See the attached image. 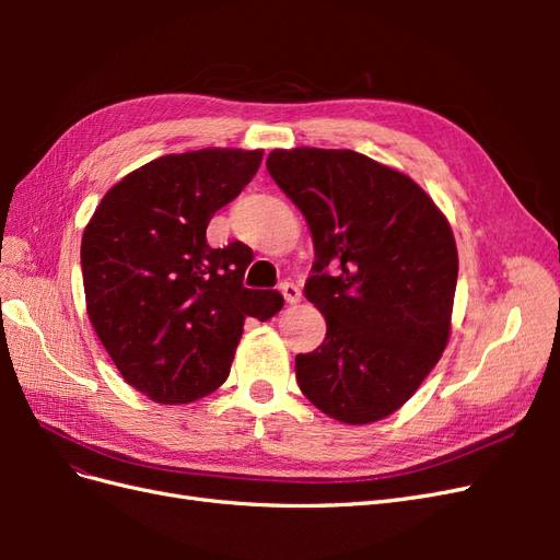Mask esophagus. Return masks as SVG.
I'll return each instance as SVG.
<instances>
[{
	"instance_id": "obj_1",
	"label": "esophagus",
	"mask_w": 560,
	"mask_h": 560,
	"mask_svg": "<svg viewBox=\"0 0 560 560\" xmlns=\"http://www.w3.org/2000/svg\"><path fill=\"white\" fill-rule=\"evenodd\" d=\"M280 292H282L287 303H299L301 301V290H299V284H294V282H282Z\"/></svg>"
}]
</instances>
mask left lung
<instances>
[{
  "label": "left lung",
  "mask_w": 560,
  "mask_h": 560,
  "mask_svg": "<svg viewBox=\"0 0 560 560\" xmlns=\"http://www.w3.org/2000/svg\"><path fill=\"white\" fill-rule=\"evenodd\" d=\"M270 177L303 212L315 261L306 299L327 336L296 354V381L322 413L350 425L395 413L442 358L457 249L420 186L350 149H276Z\"/></svg>",
  "instance_id": "left-lung-1"
}]
</instances>
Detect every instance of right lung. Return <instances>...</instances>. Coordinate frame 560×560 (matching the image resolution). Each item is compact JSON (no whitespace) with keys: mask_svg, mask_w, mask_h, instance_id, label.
Returning <instances> with one entry per match:
<instances>
[{"mask_svg":"<svg viewBox=\"0 0 560 560\" xmlns=\"http://www.w3.org/2000/svg\"><path fill=\"white\" fill-rule=\"evenodd\" d=\"M261 159V149L161 156L114 184L83 231L93 329L126 383L159 404L210 395L229 376L245 319L282 308L280 292L243 284L247 245L214 249L206 238Z\"/></svg>","mask_w":560,"mask_h":560,"instance_id":"obj_1","label":"right lung"}]
</instances>
